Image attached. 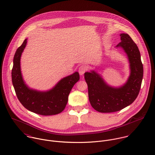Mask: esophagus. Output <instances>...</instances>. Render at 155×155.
<instances>
[{"instance_id":"esophagus-1","label":"esophagus","mask_w":155,"mask_h":155,"mask_svg":"<svg viewBox=\"0 0 155 155\" xmlns=\"http://www.w3.org/2000/svg\"><path fill=\"white\" fill-rule=\"evenodd\" d=\"M87 70V68L86 66L84 65H81V66H80L79 69H78V72H79V74L80 75H83L84 72Z\"/></svg>"}]
</instances>
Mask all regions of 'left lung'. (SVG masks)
<instances>
[{"mask_svg":"<svg viewBox=\"0 0 155 155\" xmlns=\"http://www.w3.org/2000/svg\"><path fill=\"white\" fill-rule=\"evenodd\" d=\"M120 37L121 41L116 48H122L127 55L130 73L127 81L120 87H112L107 84L95 71L84 73L90 103L99 112L110 113L121 110L135 100L141 89L143 65L140 52L127 34H120Z\"/></svg>","mask_w":155,"mask_h":155,"instance_id":"obj_1","label":"left lung"}]
</instances>
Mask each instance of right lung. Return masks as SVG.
Returning a JSON list of instances; mask_svg holds the SVG:
<instances>
[{"label": "right lung", "mask_w": 155, "mask_h": 155, "mask_svg": "<svg viewBox=\"0 0 155 155\" xmlns=\"http://www.w3.org/2000/svg\"><path fill=\"white\" fill-rule=\"evenodd\" d=\"M27 38L17 49L13 60L12 82L20 103L28 110L41 115H53L61 113L65 108L69 94L79 80L78 72L60 80L47 91H40L29 87L25 84L21 72L20 58L26 47Z\"/></svg>", "instance_id": "1"}]
</instances>
